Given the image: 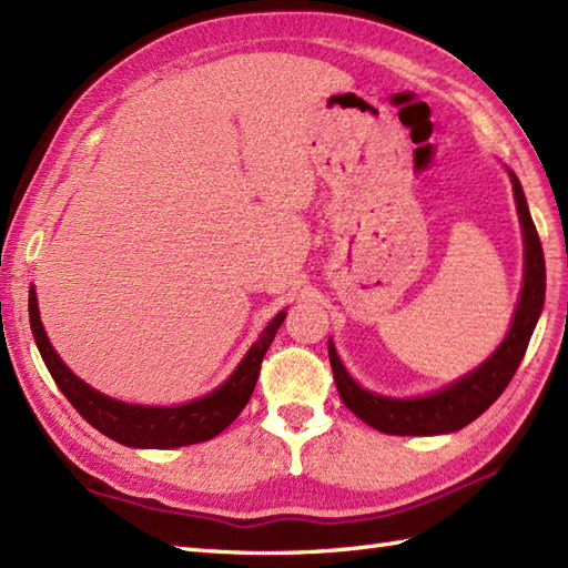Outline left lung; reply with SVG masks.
Masks as SVG:
<instances>
[{"mask_svg":"<svg viewBox=\"0 0 568 568\" xmlns=\"http://www.w3.org/2000/svg\"><path fill=\"white\" fill-rule=\"evenodd\" d=\"M506 172L514 184L516 211L523 232V287L511 318V328H508L506 338L483 365H477L473 372L463 374L460 379L446 384L439 390L415 398L382 396L362 388L351 372L345 369L336 353V345L328 338V359L338 394L347 405V410H353L369 427L398 436H434L458 432L483 415L504 394L508 382L514 379L520 359L528 351L537 318L542 314L545 254L516 172L508 168Z\"/></svg>","mask_w":568,"mask_h":568,"instance_id":"8db88e82","label":"left lung"}]
</instances>
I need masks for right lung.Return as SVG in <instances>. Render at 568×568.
Returning <instances> with one entry per match:
<instances>
[{
    "label": "right lung",
    "mask_w": 568,
    "mask_h": 568,
    "mask_svg": "<svg viewBox=\"0 0 568 568\" xmlns=\"http://www.w3.org/2000/svg\"><path fill=\"white\" fill-rule=\"evenodd\" d=\"M28 314H31V331L42 362H45L48 372L67 400L74 405L85 423L110 436L112 442L132 448H180L201 444L235 423L244 405L252 398L261 372V359H264L275 338V331L281 328L283 318L287 316L283 310L271 318L268 326L261 331V336L240 359L235 372L221 386H215L211 394L180 405H139L100 394L64 365L48 338L45 326L40 322L33 285L28 290Z\"/></svg>",
    "instance_id": "right-lung-1"
}]
</instances>
